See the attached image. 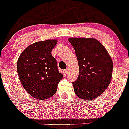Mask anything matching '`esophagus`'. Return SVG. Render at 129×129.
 <instances>
[{"label": "esophagus", "mask_w": 129, "mask_h": 129, "mask_svg": "<svg viewBox=\"0 0 129 129\" xmlns=\"http://www.w3.org/2000/svg\"><path fill=\"white\" fill-rule=\"evenodd\" d=\"M68 72H69V70H68V69H66V70H64L63 71V75H67V74L68 73Z\"/></svg>", "instance_id": "esophagus-1"}]
</instances>
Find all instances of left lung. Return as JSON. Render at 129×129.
I'll return each instance as SVG.
<instances>
[{
    "label": "left lung",
    "mask_w": 129,
    "mask_h": 129,
    "mask_svg": "<svg viewBox=\"0 0 129 129\" xmlns=\"http://www.w3.org/2000/svg\"><path fill=\"white\" fill-rule=\"evenodd\" d=\"M79 65V75L73 82L77 96L92 100L110 84L113 62L105 47L93 38H70Z\"/></svg>",
    "instance_id": "left-lung-1"
}]
</instances>
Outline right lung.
Wrapping results in <instances>:
<instances>
[{"instance_id":"1","label":"right lung","mask_w":129,"mask_h":129,"mask_svg":"<svg viewBox=\"0 0 129 129\" xmlns=\"http://www.w3.org/2000/svg\"><path fill=\"white\" fill-rule=\"evenodd\" d=\"M57 42L49 39L33 44L24 50L17 60V73L22 85L38 100L53 96L62 79L56 59L51 55Z\"/></svg>"}]
</instances>
